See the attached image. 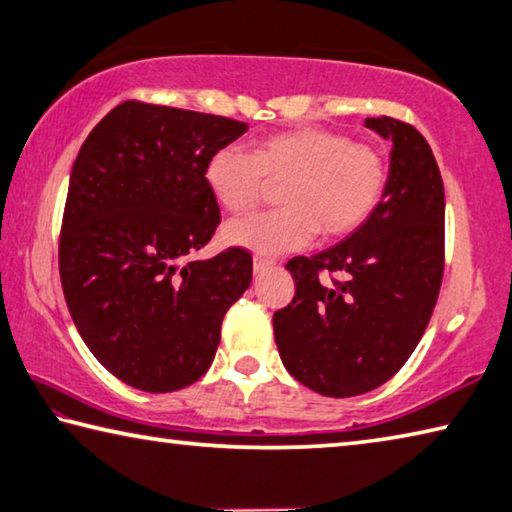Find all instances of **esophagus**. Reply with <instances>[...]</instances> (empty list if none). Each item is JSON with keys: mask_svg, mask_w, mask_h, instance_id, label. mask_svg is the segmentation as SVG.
<instances>
[{"mask_svg": "<svg viewBox=\"0 0 512 512\" xmlns=\"http://www.w3.org/2000/svg\"><path fill=\"white\" fill-rule=\"evenodd\" d=\"M273 266H275L273 259H266V257H255L253 259V271L255 273H264V271H268V268H273Z\"/></svg>", "mask_w": 512, "mask_h": 512, "instance_id": "34e87169", "label": "esophagus"}]
</instances>
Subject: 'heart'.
I'll return each mask as SVG.
<instances>
[{
    "label": "heart",
    "mask_w": 512,
    "mask_h": 512,
    "mask_svg": "<svg viewBox=\"0 0 512 512\" xmlns=\"http://www.w3.org/2000/svg\"><path fill=\"white\" fill-rule=\"evenodd\" d=\"M205 185L223 210L244 214L280 185L284 207L225 225V241L259 257L291 253L318 232L334 241L357 232L381 203L388 169L377 149L329 128L302 126L257 140L253 151L216 149Z\"/></svg>",
    "instance_id": "1"
}]
</instances>
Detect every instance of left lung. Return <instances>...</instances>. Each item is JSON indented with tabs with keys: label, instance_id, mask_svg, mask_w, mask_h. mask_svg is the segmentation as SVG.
<instances>
[{
	"label": "left lung",
	"instance_id": "1",
	"mask_svg": "<svg viewBox=\"0 0 512 512\" xmlns=\"http://www.w3.org/2000/svg\"><path fill=\"white\" fill-rule=\"evenodd\" d=\"M366 126L393 142L386 194L341 244L289 259L296 296L273 314L284 368L327 397L368 393L404 366L445 271V187L431 146L400 119Z\"/></svg>",
	"mask_w": 512,
	"mask_h": 512
}]
</instances>
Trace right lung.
I'll list each match as a JSON object with an SVG mask.
<instances>
[{
    "instance_id": "add662e5",
    "label": "right lung",
    "mask_w": 512,
    "mask_h": 512,
    "mask_svg": "<svg viewBox=\"0 0 512 512\" xmlns=\"http://www.w3.org/2000/svg\"><path fill=\"white\" fill-rule=\"evenodd\" d=\"M244 121L124 101L76 155L58 268L69 314L103 368L146 393L201 379L221 323L250 287L253 257L194 259L221 223L205 162Z\"/></svg>"
}]
</instances>
